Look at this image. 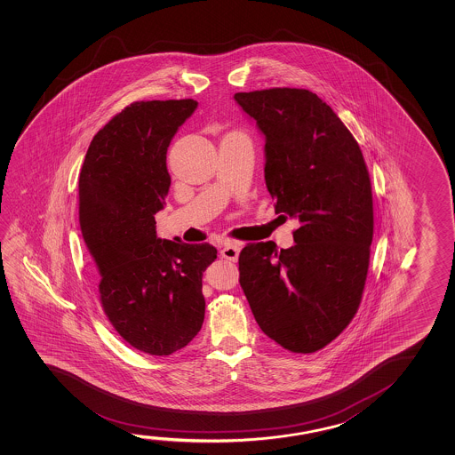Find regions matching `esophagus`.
<instances>
[{
    "label": "esophagus",
    "instance_id": "obj_1",
    "mask_svg": "<svg viewBox=\"0 0 455 455\" xmlns=\"http://www.w3.org/2000/svg\"><path fill=\"white\" fill-rule=\"evenodd\" d=\"M239 251H241V244L236 241H227L224 246L220 249V255L227 259V260L236 261L238 260Z\"/></svg>",
    "mask_w": 455,
    "mask_h": 455
}]
</instances>
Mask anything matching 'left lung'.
I'll return each mask as SVG.
<instances>
[{
  "instance_id": "1",
  "label": "left lung",
  "mask_w": 455,
  "mask_h": 455,
  "mask_svg": "<svg viewBox=\"0 0 455 455\" xmlns=\"http://www.w3.org/2000/svg\"><path fill=\"white\" fill-rule=\"evenodd\" d=\"M235 100L265 134V180L275 214L297 217L295 246L273 241L239 253V283L265 335L311 354L357 314L370 267L372 194L358 142L306 89L239 92Z\"/></svg>"
}]
</instances>
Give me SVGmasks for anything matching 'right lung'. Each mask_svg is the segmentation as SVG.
<instances>
[{
	"instance_id": "add662e5",
	"label": "right lung",
	"mask_w": 455,
	"mask_h": 455,
	"mask_svg": "<svg viewBox=\"0 0 455 455\" xmlns=\"http://www.w3.org/2000/svg\"><path fill=\"white\" fill-rule=\"evenodd\" d=\"M198 103L134 101L90 142L79 176V222L95 261L100 303L134 349L170 355L204 321L202 277L216 247L156 238L172 178L166 150Z\"/></svg>"
}]
</instances>
